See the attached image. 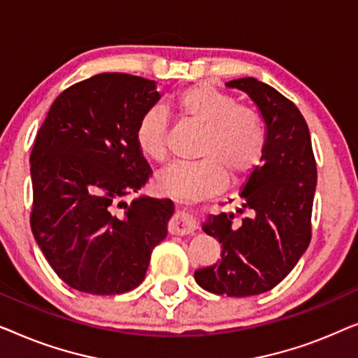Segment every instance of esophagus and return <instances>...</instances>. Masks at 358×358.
Instances as JSON below:
<instances>
[{"label":"esophagus","mask_w":358,"mask_h":358,"mask_svg":"<svg viewBox=\"0 0 358 358\" xmlns=\"http://www.w3.org/2000/svg\"><path fill=\"white\" fill-rule=\"evenodd\" d=\"M169 229H171V233H173V234H180V236H182V234H189V233L194 231L195 223L187 213L178 212L174 215V218L171 220Z\"/></svg>","instance_id":"34e87169"}]
</instances>
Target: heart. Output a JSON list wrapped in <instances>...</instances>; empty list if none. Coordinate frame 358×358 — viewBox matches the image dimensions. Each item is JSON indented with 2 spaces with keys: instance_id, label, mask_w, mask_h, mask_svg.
<instances>
[{
  "instance_id": "heart-1",
  "label": "heart",
  "mask_w": 358,
  "mask_h": 358,
  "mask_svg": "<svg viewBox=\"0 0 358 358\" xmlns=\"http://www.w3.org/2000/svg\"><path fill=\"white\" fill-rule=\"evenodd\" d=\"M180 119L202 125L195 161H176L158 176L164 194L180 200L210 195L233 178L252 171L266 150V130L261 115L248 106L236 104L228 92L212 85H195L180 91L174 99ZM135 138L145 156L164 161L168 156V119L159 107L140 117Z\"/></svg>"
}]
</instances>
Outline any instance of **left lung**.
Listing matches in <instances>:
<instances>
[{
    "label": "left lung",
    "mask_w": 358,
    "mask_h": 358,
    "mask_svg": "<svg viewBox=\"0 0 358 358\" xmlns=\"http://www.w3.org/2000/svg\"><path fill=\"white\" fill-rule=\"evenodd\" d=\"M246 92L266 122V150L239 192L236 213L210 215L202 224L222 244V261L195 271L203 290L252 296L272 290L311 241L316 161L306 120L290 99L256 78L227 83Z\"/></svg>",
    "instance_id": "obj_1"
}]
</instances>
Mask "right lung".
<instances>
[{"instance_id":"1","label":"right lung","mask_w":358,"mask_h":358,"mask_svg":"<svg viewBox=\"0 0 358 358\" xmlns=\"http://www.w3.org/2000/svg\"><path fill=\"white\" fill-rule=\"evenodd\" d=\"M158 101L155 81L101 73L63 91L37 131L32 234L57 275L78 292L134 290L168 234L173 200H122L151 176L135 130Z\"/></svg>"}]
</instances>
